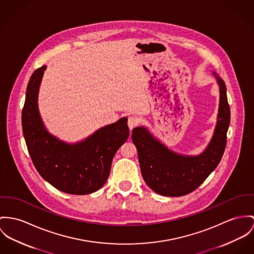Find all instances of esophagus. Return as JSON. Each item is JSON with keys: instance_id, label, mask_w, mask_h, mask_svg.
<instances>
[{"instance_id": "34e87169", "label": "esophagus", "mask_w": 254, "mask_h": 254, "mask_svg": "<svg viewBox=\"0 0 254 254\" xmlns=\"http://www.w3.org/2000/svg\"><path fill=\"white\" fill-rule=\"evenodd\" d=\"M127 125H128L129 129L134 128L137 125H138V120H137V118L133 117V116L128 118V120H127Z\"/></svg>"}]
</instances>
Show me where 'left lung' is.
<instances>
[{
	"instance_id": "8db88e82",
	"label": "left lung",
	"mask_w": 254,
	"mask_h": 254,
	"mask_svg": "<svg viewBox=\"0 0 254 254\" xmlns=\"http://www.w3.org/2000/svg\"><path fill=\"white\" fill-rule=\"evenodd\" d=\"M219 85V108L213 138L199 156H183L169 150L153 136L146 127L133 128L131 139L138 153L145 183L155 192L164 196L190 193L218 165L226 147L230 124V107L224 81L214 72Z\"/></svg>"
}]
</instances>
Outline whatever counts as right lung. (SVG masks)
Instances as JSON below:
<instances>
[{
  "mask_svg": "<svg viewBox=\"0 0 254 254\" xmlns=\"http://www.w3.org/2000/svg\"><path fill=\"white\" fill-rule=\"evenodd\" d=\"M46 68L32 74L22 110V129L32 161L41 176L58 190L84 195L98 190L108 179L113 157L129 136L127 119L105 126L76 144L50 134L38 108L39 85Z\"/></svg>",
  "mask_w": 254,
  "mask_h": 254,
  "instance_id": "add662e5",
  "label": "right lung"
}]
</instances>
